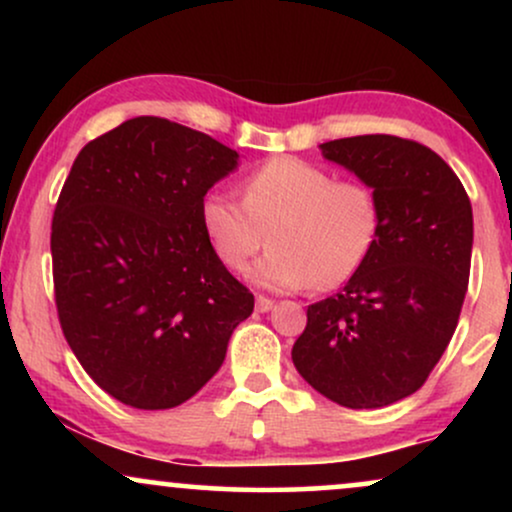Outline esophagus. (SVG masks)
Segmentation results:
<instances>
[{
    "label": "esophagus",
    "mask_w": 512,
    "mask_h": 512,
    "mask_svg": "<svg viewBox=\"0 0 512 512\" xmlns=\"http://www.w3.org/2000/svg\"><path fill=\"white\" fill-rule=\"evenodd\" d=\"M257 313H269V310L274 308V301L272 298H264V296H257V303H255Z\"/></svg>",
    "instance_id": "esophagus-1"
}]
</instances>
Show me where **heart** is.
I'll use <instances>...</instances> for the list:
<instances>
[{
    "label": "heart",
    "mask_w": 512,
    "mask_h": 512,
    "mask_svg": "<svg viewBox=\"0 0 512 512\" xmlns=\"http://www.w3.org/2000/svg\"><path fill=\"white\" fill-rule=\"evenodd\" d=\"M243 204L211 190L199 202V226L216 257L255 284L276 291H332L366 264L380 236L383 211L366 182L334 180L293 156L264 161L240 182Z\"/></svg>",
    "instance_id": "heart-1"
}]
</instances>
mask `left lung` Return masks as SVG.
<instances>
[{"mask_svg":"<svg viewBox=\"0 0 512 512\" xmlns=\"http://www.w3.org/2000/svg\"><path fill=\"white\" fill-rule=\"evenodd\" d=\"M320 151L375 192L383 223L344 289L308 305L291 358L322 397L380 409L414 395L448 349L472 264V204L424 144L363 134Z\"/></svg>","mask_w":512,"mask_h":512,"instance_id":"left-lung-1","label":"left lung"}]
</instances>
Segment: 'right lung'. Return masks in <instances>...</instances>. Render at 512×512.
<instances>
[{
    "mask_svg": "<svg viewBox=\"0 0 512 512\" xmlns=\"http://www.w3.org/2000/svg\"><path fill=\"white\" fill-rule=\"evenodd\" d=\"M238 151L163 117H132L76 156L52 219V276L74 356L134 409H173L226 358L255 298L199 226Z\"/></svg>",
    "mask_w": 512,
    "mask_h": 512,
    "instance_id": "1",
    "label": "right lung"
}]
</instances>
